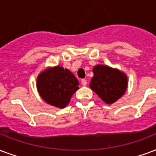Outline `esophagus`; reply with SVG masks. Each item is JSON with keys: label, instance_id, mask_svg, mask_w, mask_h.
I'll return each mask as SVG.
<instances>
[{"label": "esophagus", "instance_id": "obj_1", "mask_svg": "<svg viewBox=\"0 0 156 156\" xmlns=\"http://www.w3.org/2000/svg\"><path fill=\"white\" fill-rule=\"evenodd\" d=\"M81 83H82V85H83V86H86L87 80L86 79H82V80H81Z\"/></svg>", "mask_w": 156, "mask_h": 156}]
</instances>
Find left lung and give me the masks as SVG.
<instances>
[{
    "label": "left lung",
    "instance_id": "obj_1",
    "mask_svg": "<svg viewBox=\"0 0 156 156\" xmlns=\"http://www.w3.org/2000/svg\"><path fill=\"white\" fill-rule=\"evenodd\" d=\"M93 73L90 87L107 104L116 101L126 91L128 79L119 70L106 65H97L93 68Z\"/></svg>",
    "mask_w": 156,
    "mask_h": 156
}]
</instances>
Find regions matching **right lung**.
<instances>
[{"instance_id": "add662e5", "label": "right lung", "mask_w": 156, "mask_h": 156, "mask_svg": "<svg viewBox=\"0 0 156 156\" xmlns=\"http://www.w3.org/2000/svg\"><path fill=\"white\" fill-rule=\"evenodd\" d=\"M79 83L69 70L56 66L39 74L37 87L41 98L48 104L64 108L69 104Z\"/></svg>"}]
</instances>
